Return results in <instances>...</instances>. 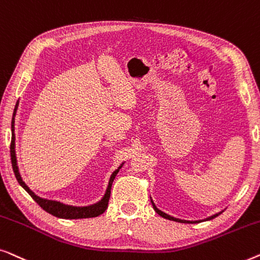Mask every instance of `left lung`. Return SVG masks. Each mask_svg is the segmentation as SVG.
I'll list each match as a JSON object with an SVG mask.
<instances>
[{"label": "left lung", "mask_w": 260, "mask_h": 260, "mask_svg": "<svg viewBox=\"0 0 260 260\" xmlns=\"http://www.w3.org/2000/svg\"><path fill=\"white\" fill-rule=\"evenodd\" d=\"M151 203H152V206H153V208H154V211L156 212V213H158L159 215H161L162 218L168 219V220H173V221H178V222H184V224H197V222L203 221V220H196V221H191V220H182V219L174 218V217H172V215H168L167 213H165V212L160 211L159 208L155 206V204L153 203L152 198H151ZM220 213H221V212H219V213H215V214H213V215H211V217H208V218H206V219H204V220H205V221H206V220H211V219H213V218H215V217H218V215L220 214Z\"/></svg>", "instance_id": "left-lung-1"}]
</instances>
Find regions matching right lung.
<instances>
[{"instance_id": "right-lung-1", "label": "right lung", "mask_w": 260, "mask_h": 260, "mask_svg": "<svg viewBox=\"0 0 260 260\" xmlns=\"http://www.w3.org/2000/svg\"><path fill=\"white\" fill-rule=\"evenodd\" d=\"M17 107H19V101L16 102L15 105V109H14L13 113V119H12V144H10V156H12V165H13V170L14 173H15V177L19 181V184L23 187L25 191H27L32 199L38 203L40 206H41L43 210L46 212H48L52 215H55L57 218H62V219H83V218H94L98 217L104 213V212L107 210L108 207V202H109V197H111V188H112V184L114 181V179L118 174V172L120 171V168L122 167L123 162L118 167V170H115L113 172L111 178H109L108 181V186L106 188V192L104 197H102L101 200H99L98 203H95L93 205H89V206H72V205H66L62 204L60 202H55V200H48V199H43L40 198L39 196H36L34 192L31 191L30 188L25 185V182L22 180L21 174L19 172V166H17V160H16V153H15V115H16V111Z\"/></svg>"}]
</instances>
